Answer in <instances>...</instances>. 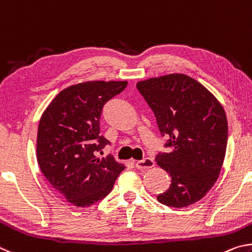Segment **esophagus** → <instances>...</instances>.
I'll return each instance as SVG.
<instances>
[{
  "label": "esophagus",
  "mask_w": 252,
  "mask_h": 252,
  "mask_svg": "<svg viewBox=\"0 0 252 252\" xmlns=\"http://www.w3.org/2000/svg\"><path fill=\"white\" fill-rule=\"evenodd\" d=\"M135 166L137 169H148L155 166V161H154L152 158H145L143 160L136 161Z\"/></svg>",
  "instance_id": "34e87169"
}]
</instances>
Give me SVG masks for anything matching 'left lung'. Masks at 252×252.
Returning a JSON list of instances; mask_svg holds the SVG:
<instances>
[{"label": "left lung", "mask_w": 252, "mask_h": 252, "mask_svg": "<svg viewBox=\"0 0 252 252\" xmlns=\"http://www.w3.org/2000/svg\"><path fill=\"white\" fill-rule=\"evenodd\" d=\"M137 90L155 114L168 153L156 156L171 184L157 196L162 205L183 208L204 198L218 179L228 140V123L218 99L196 79L169 74L138 82Z\"/></svg>", "instance_id": "left-lung-1"}]
</instances>
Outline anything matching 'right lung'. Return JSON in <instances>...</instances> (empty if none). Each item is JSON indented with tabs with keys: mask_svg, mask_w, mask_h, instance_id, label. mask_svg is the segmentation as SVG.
<instances>
[{
	"mask_svg": "<svg viewBox=\"0 0 252 252\" xmlns=\"http://www.w3.org/2000/svg\"><path fill=\"white\" fill-rule=\"evenodd\" d=\"M127 82L92 81L60 92L38 124L39 168L59 195L76 207H88L108 195L125 169L112 155L96 156L109 142L99 135L104 105Z\"/></svg>",
	"mask_w": 252,
	"mask_h": 252,
	"instance_id": "obj_1",
	"label": "right lung"
}]
</instances>
